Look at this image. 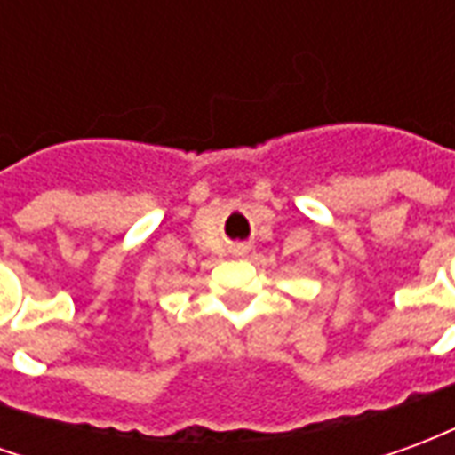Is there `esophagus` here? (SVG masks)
Wrapping results in <instances>:
<instances>
[{"label":"esophagus","instance_id":"34e87169","mask_svg":"<svg viewBox=\"0 0 455 455\" xmlns=\"http://www.w3.org/2000/svg\"><path fill=\"white\" fill-rule=\"evenodd\" d=\"M238 253H246V248H243V246H238Z\"/></svg>","mask_w":455,"mask_h":455}]
</instances>
